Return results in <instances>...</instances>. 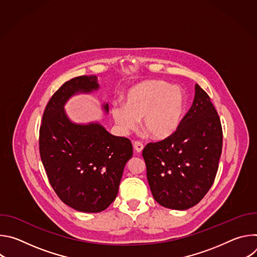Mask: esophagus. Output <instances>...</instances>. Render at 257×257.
Instances as JSON below:
<instances>
[{
	"mask_svg": "<svg viewBox=\"0 0 257 257\" xmlns=\"http://www.w3.org/2000/svg\"><path fill=\"white\" fill-rule=\"evenodd\" d=\"M133 146H134V150L137 154H140L143 151V148H144V145L140 141H135Z\"/></svg>",
	"mask_w": 257,
	"mask_h": 257,
	"instance_id": "34e87169",
	"label": "esophagus"
}]
</instances>
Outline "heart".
<instances>
[{"label":"heart","instance_id":"heart-1","mask_svg":"<svg viewBox=\"0 0 257 257\" xmlns=\"http://www.w3.org/2000/svg\"><path fill=\"white\" fill-rule=\"evenodd\" d=\"M125 104L117 102L111 115L119 130L128 135L143 119V128L155 140H165L180 128L185 115L186 95L179 86L163 80H145L130 87Z\"/></svg>","mask_w":257,"mask_h":257}]
</instances>
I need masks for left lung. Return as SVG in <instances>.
Listing matches in <instances>:
<instances>
[{
  "instance_id": "obj_1",
  "label": "left lung",
  "mask_w": 257,
  "mask_h": 257,
  "mask_svg": "<svg viewBox=\"0 0 257 257\" xmlns=\"http://www.w3.org/2000/svg\"><path fill=\"white\" fill-rule=\"evenodd\" d=\"M222 148L217 112L208 94L196 84L193 103L178 131L149 143L142 152L156 201L177 210L197 204L213 184Z\"/></svg>"
}]
</instances>
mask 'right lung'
Instances as JSON below:
<instances>
[{
  "label": "right lung",
  "instance_id": "obj_1",
  "mask_svg": "<svg viewBox=\"0 0 257 257\" xmlns=\"http://www.w3.org/2000/svg\"><path fill=\"white\" fill-rule=\"evenodd\" d=\"M99 88L96 76L65 82L51 97L40 129V154L51 185L59 198L82 212H99L119 190L126 163L132 158L128 138L114 136L97 122L76 124L65 112L68 99ZM102 108L108 112V104Z\"/></svg>",
  "mask_w": 257,
  "mask_h": 257
}]
</instances>
